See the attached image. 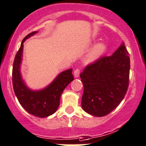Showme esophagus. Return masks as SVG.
Segmentation results:
<instances>
[{"mask_svg": "<svg viewBox=\"0 0 146 146\" xmlns=\"http://www.w3.org/2000/svg\"><path fill=\"white\" fill-rule=\"evenodd\" d=\"M73 74H74V77L76 78L79 77V75H80L79 69H76V70H74V73H73Z\"/></svg>", "mask_w": 146, "mask_h": 146, "instance_id": "obj_1", "label": "esophagus"}]
</instances>
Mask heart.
Wrapping results in <instances>:
<instances>
[{"label": "heart", "instance_id": "b5f03b06", "mask_svg": "<svg viewBox=\"0 0 146 146\" xmlns=\"http://www.w3.org/2000/svg\"><path fill=\"white\" fill-rule=\"evenodd\" d=\"M107 46L104 43H99L96 44L86 58V62L87 63H92L95 62L105 52Z\"/></svg>", "mask_w": 146, "mask_h": 146}]
</instances>
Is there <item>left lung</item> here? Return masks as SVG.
I'll return each instance as SVG.
<instances>
[{
  "mask_svg": "<svg viewBox=\"0 0 146 146\" xmlns=\"http://www.w3.org/2000/svg\"><path fill=\"white\" fill-rule=\"evenodd\" d=\"M129 53L122 43L112 55L102 57L80 74L84 85L81 107L96 117L110 114L127 93L130 74Z\"/></svg>",
  "mask_w": 146,
  "mask_h": 146,
  "instance_id": "1",
  "label": "left lung"
}]
</instances>
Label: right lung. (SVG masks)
<instances>
[{"label": "right lung", "mask_w": 146, "mask_h": 146, "mask_svg": "<svg viewBox=\"0 0 146 146\" xmlns=\"http://www.w3.org/2000/svg\"><path fill=\"white\" fill-rule=\"evenodd\" d=\"M37 32L29 34L22 40L19 50L15 56L12 71V81L14 93L23 108L34 116L46 117L54 114L60 105V99L66 86L73 81V69L62 71L54 81L43 89L34 91L26 85L21 76V64L22 61L24 42Z\"/></svg>", "instance_id": "obj_1"}]
</instances>
